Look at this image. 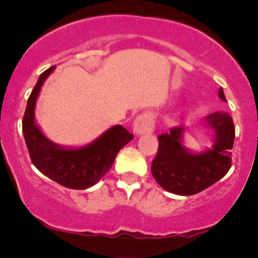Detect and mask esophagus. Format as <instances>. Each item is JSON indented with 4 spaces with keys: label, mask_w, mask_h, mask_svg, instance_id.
I'll list each match as a JSON object with an SVG mask.
<instances>
[{
    "label": "esophagus",
    "mask_w": 258,
    "mask_h": 258,
    "mask_svg": "<svg viewBox=\"0 0 258 258\" xmlns=\"http://www.w3.org/2000/svg\"><path fill=\"white\" fill-rule=\"evenodd\" d=\"M155 128L154 123V116L150 112H144L136 117L133 122V131L137 135H144V133H152Z\"/></svg>",
    "instance_id": "obj_1"
}]
</instances>
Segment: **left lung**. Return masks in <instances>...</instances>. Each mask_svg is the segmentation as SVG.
<instances>
[{
  "mask_svg": "<svg viewBox=\"0 0 258 258\" xmlns=\"http://www.w3.org/2000/svg\"><path fill=\"white\" fill-rule=\"evenodd\" d=\"M218 96L226 102L223 88ZM215 131V146L201 154H191L182 146L184 127L177 126L170 133L160 135L159 148L152 162V173L159 185L177 195H193L209 188L232 167V149L235 127L226 111L212 112L206 117Z\"/></svg>",
  "mask_w": 258,
  "mask_h": 258,
  "instance_id": "1",
  "label": "left lung"
}]
</instances>
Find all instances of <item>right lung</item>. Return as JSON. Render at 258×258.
I'll use <instances>...</instances> for the list:
<instances>
[{
    "mask_svg": "<svg viewBox=\"0 0 258 258\" xmlns=\"http://www.w3.org/2000/svg\"><path fill=\"white\" fill-rule=\"evenodd\" d=\"M55 65L40 75L26 104L23 117V135L34 166L70 189H87L96 184L110 170L117 153L133 138L125 127L116 125L103 133L90 146L79 149H67L55 146L40 131L35 122V104L44 80Z\"/></svg>",
    "mask_w": 258,
    "mask_h": 258,
    "instance_id": "right-lung-1",
    "label": "right lung"
}]
</instances>
